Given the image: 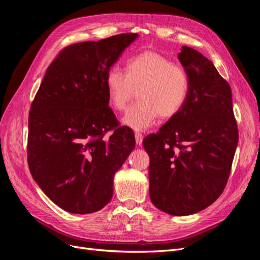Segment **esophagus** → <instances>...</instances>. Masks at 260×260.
<instances>
[{
	"label": "esophagus",
	"mask_w": 260,
	"mask_h": 260,
	"mask_svg": "<svg viewBox=\"0 0 260 260\" xmlns=\"http://www.w3.org/2000/svg\"><path fill=\"white\" fill-rule=\"evenodd\" d=\"M135 137H136V142L138 145H141L143 142V135L142 133H139V132H136L135 133Z\"/></svg>",
	"instance_id": "34e87169"
}]
</instances>
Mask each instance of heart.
<instances>
[{
	"instance_id": "heart-1",
	"label": "heart",
	"mask_w": 260,
	"mask_h": 260,
	"mask_svg": "<svg viewBox=\"0 0 260 260\" xmlns=\"http://www.w3.org/2000/svg\"><path fill=\"white\" fill-rule=\"evenodd\" d=\"M105 88L111 105L123 111L138 91L137 104L122 118V123L136 131L151 128L160 117L171 118L184 105L188 93V76L183 67L165 55L146 51L125 64V75L117 68L105 76Z\"/></svg>"
}]
</instances>
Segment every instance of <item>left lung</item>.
I'll list each match as a JSON object with an SVG mask.
<instances>
[{
	"label": "left lung",
	"instance_id": "left-lung-1",
	"mask_svg": "<svg viewBox=\"0 0 260 260\" xmlns=\"http://www.w3.org/2000/svg\"><path fill=\"white\" fill-rule=\"evenodd\" d=\"M178 58L188 76L184 105L143 140L149 156V198L156 208L187 216L211 205L225 187L239 142L229 83L188 46Z\"/></svg>",
	"mask_w": 260,
	"mask_h": 260
}]
</instances>
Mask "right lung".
<instances>
[{
  "label": "right lung",
  "instance_id": "right-lung-1",
  "mask_svg": "<svg viewBox=\"0 0 260 260\" xmlns=\"http://www.w3.org/2000/svg\"><path fill=\"white\" fill-rule=\"evenodd\" d=\"M138 34L67 46L46 69L31 104L28 165L58 207L92 214L112 200L114 176L136 146L108 107L105 76ZM111 129L109 138L105 137Z\"/></svg>",
  "mask_w": 260,
  "mask_h": 260
}]
</instances>
